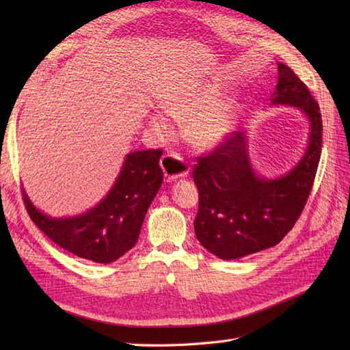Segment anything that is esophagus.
<instances>
[{
    "instance_id": "34e87169",
    "label": "esophagus",
    "mask_w": 350,
    "mask_h": 350,
    "mask_svg": "<svg viewBox=\"0 0 350 350\" xmlns=\"http://www.w3.org/2000/svg\"><path fill=\"white\" fill-rule=\"evenodd\" d=\"M161 168L163 170L167 182L187 177L191 170L188 163L177 154H163L161 158Z\"/></svg>"
}]
</instances>
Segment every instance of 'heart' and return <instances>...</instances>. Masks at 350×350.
Returning a JSON list of instances; mask_svg holds the SVG:
<instances>
[{
	"mask_svg": "<svg viewBox=\"0 0 350 350\" xmlns=\"http://www.w3.org/2000/svg\"><path fill=\"white\" fill-rule=\"evenodd\" d=\"M217 88H198L179 94L168 103V113L174 118L188 122L189 137L200 146L211 147L221 143L233 126L234 108L230 100H215ZM156 131L168 133L171 131L170 117L158 111L150 117Z\"/></svg>",
	"mask_w": 350,
	"mask_h": 350,
	"instance_id": "1",
	"label": "heart"
}]
</instances>
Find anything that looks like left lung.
Returning a JSON list of instances; mask_svg holds the SVG:
<instances>
[{
	"mask_svg": "<svg viewBox=\"0 0 350 350\" xmlns=\"http://www.w3.org/2000/svg\"><path fill=\"white\" fill-rule=\"evenodd\" d=\"M272 103L301 108L310 122L304 158L278 179H262L251 167L247 137L232 132L207 154L198 156L196 236L222 260L241 258L277 245L298 221L313 188L322 153V116L307 85L278 63Z\"/></svg>",
	"mask_w": 350,
	"mask_h": 350,
	"instance_id": "obj_1",
	"label": "left lung"
}]
</instances>
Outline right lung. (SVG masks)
I'll return each instance as SVG.
<instances>
[{"mask_svg": "<svg viewBox=\"0 0 350 350\" xmlns=\"http://www.w3.org/2000/svg\"><path fill=\"white\" fill-rule=\"evenodd\" d=\"M161 148L129 153L107 197L73 218L46 217L22 189L29 218L52 242L72 254L96 263L116 262L137 243L148 206L161 188Z\"/></svg>", "mask_w": 350, "mask_h": 350, "instance_id": "obj_1", "label": "right lung"}]
</instances>
